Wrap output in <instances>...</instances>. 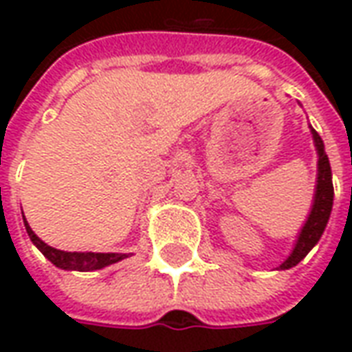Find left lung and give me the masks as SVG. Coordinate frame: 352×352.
<instances>
[{
    "label": "left lung",
    "mask_w": 352,
    "mask_h": 352,
    "mask_svg": "<svg viewBox=\"0 0 352 352\" xmlns=\"http://www.w3.org/2000/svg\"><path fill=\"white\" fill-rule=\"evenodd\" d=\"M313 131V139H315V146L318 153V181H317V192H315V204L311 209V214L305 226H303L302 234L298 237L294 251L288 256L283 264L279 265L280 270H288L294 267L296 264H300L307 252L317 245V241L322 236L328 219H330V211H332L333 204V184H332V169H330V162L324 153V143L318 135L317 131L311 128Z\"/></svg>",
    "instance_id": "left-lung-1"
}]
</instances>
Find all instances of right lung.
Instances as JSON below:
<instances>
[{"label": "right lung", "instance_id": "obj_1", "mask_svg": "<svg viewBox=\"0 0 352 352\" xmlns=\"http://www.w3.org/2000/svg\"><path fill=\"white\" fill-rule=\"evenodd\" d=\"M24 226L32 243L45 254V258H49L56 267L62 270H75V272H94V270H101L109 264H115L118 260L126 258V254H116V252H65L58 251L54 247L41 241L35 236L34 230L30 228V224L24 219Z\"/></svg>", "mask_w": 352, "mask_h": 352}]
</instances>
